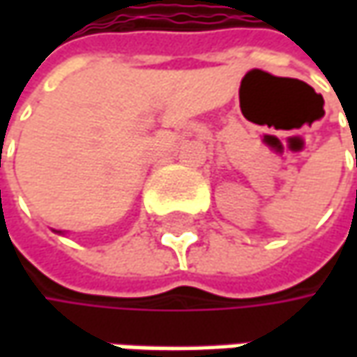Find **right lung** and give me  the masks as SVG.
Here are the masks:
<instances>
[{
	"label": "right lung",
	"instance_id": "right-lung-1",
	"mask_svg": "<svg viewBox=\"0 0 357 357\" xmlns=\"http://www.w3.org/2000/svg\"><path fill=\"white\" fill-rule=\"evenodd\" d=\"M57 232H59V230H57Z\"/></svg>",
	"mask_w": 357,
	"mask_h": 357
}]
</instances>
